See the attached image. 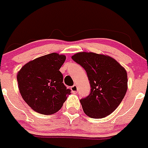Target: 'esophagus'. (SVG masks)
<instances>
[{
  "instance_id": "esophagus-1",
  "label": "esophagus",
  "mask_w": 148,
  "mask_h": 148,
  "mask_svg": "<svg viewBox=\"0 0 148 148\" xmlns=\"http://www.w3.org/2000/svg\"><path fill=\"white\" fill-rule=\"evenodd\" d=\"M71 90H72V92H73V93H77V85H73V86L71 87Z\"/></svg>"
}]
</instances>
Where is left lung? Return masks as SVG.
<instances>
[{"instance_id":"8db88e82","label":"left lung","mask_w":148,"mask_h":148,"mask_svg":"<svg viewBox=\"0 0 148 148\" xmlns=\"http://www.w3.org/2000/svg\"><path fill=\"white\" fill-rule=\"evenodd\" d=\"M86 71L90 93L80 100L83 111L92 118H103L120 104L127 90L125 69L115 59L105 55L80 52L72 56Z\"/></svg>"}]
</instances>
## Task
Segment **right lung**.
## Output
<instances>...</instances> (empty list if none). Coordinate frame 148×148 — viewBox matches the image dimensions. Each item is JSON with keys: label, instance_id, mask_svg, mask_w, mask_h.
Returning a JSON list of instances; mask_svg holds the SVG:
<instances>
[{"label": "right lung", "instance_id": "1", "mask_svg": "<svg viewBox=\"0 0 148 148\" xmlns=\"http://www.w3.org/2000/svg\"><path fill=\"white\" fill-rule=\"evenodd\" d=\"M65 59L64 55L56 53L45 55L28 62L18 73L21 96L36 112L43 115L56 113L71 94L59 71Z\"/></svg>", "mask_w": 148, "mask_h": 148}]
</instances>
